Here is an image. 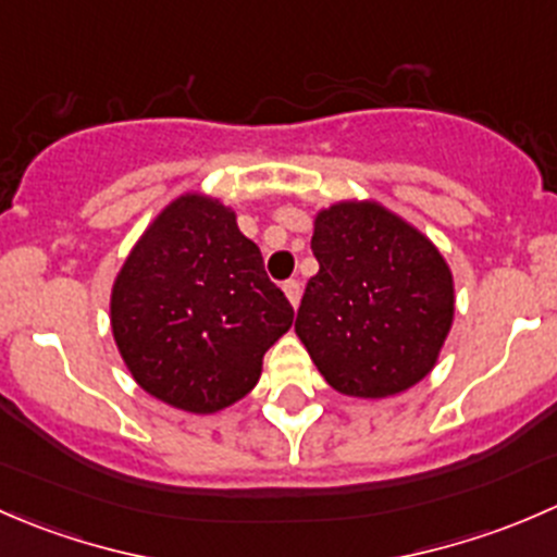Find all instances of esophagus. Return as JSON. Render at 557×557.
Listing matches in <instances>:
<instances>
[{
	"label": "esophagus",
	"mask_w": 557,
	"mask_h": 557,
	"mask_svg": "<svg viewBox=\"0 0 557 557\" xmlns=\"http://www.w3.org/2000/svg\"><path fill=\"white\" fill-rule=\"evenodd\" d=\"M283 290H285V296H288L290 305L299 307V299H301V283H299V280H285Z\"/></svg>",
	"instance_id": "34e87169"
}]
</instances>
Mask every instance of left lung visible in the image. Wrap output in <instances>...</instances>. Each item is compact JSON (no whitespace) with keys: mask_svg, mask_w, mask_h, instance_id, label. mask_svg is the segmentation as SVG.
<instances>
[{"mask_svg":"<svg viewBox=\"0 0 557 557\" xmlns=\"http://www.w3.org/2000/svg\"><path fill=\"white\" fill-rule=\"evenodd\" d=\"M320 269L296 334L345 396L385 398L425 377L453 325V274L429 237L377 201H339L314 218Z\"/></svg>","mask_w":557,"mask_h":557,"instance_id":"1","label":"left lung"}]
</instances>
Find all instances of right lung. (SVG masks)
I'll return each instance as SVG.
<instances>
[{
  "label": "right lung",
  "instance_id": "right-lung-1",
  "mask_svg": "<svg viewBox=\"0 0 557 557\" xmlns=\"http://www.w3.org/2000/svg\"><path fill=\"white\" fill-rule=\"evenodd\" d=\"M115 345L143 391L210 414L247 396L294 307L218 199L185 194L148 226L110 299Z\"/></svg>",
  "mask_w": 557,
  "mask_h": 557
}]
</instances>
